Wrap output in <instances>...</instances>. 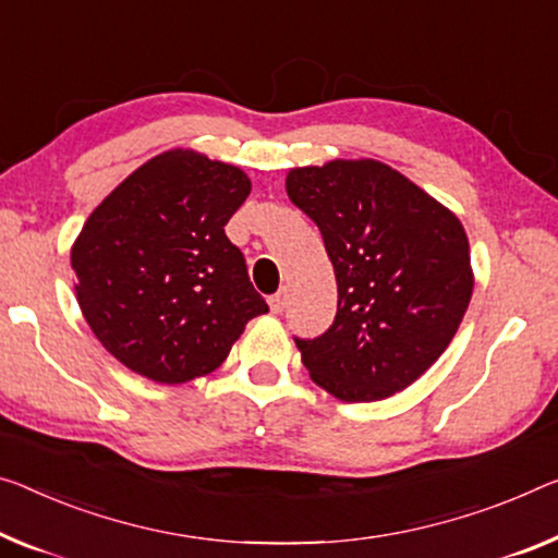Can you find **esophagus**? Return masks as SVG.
I'll return each instance as SVG.
<instances>
[{
    "label": "esophagus",
    "mask_w": 558,
    "mask_h": 558,
    "mask_svg": "<svg viewBox=\"0 0 558 558\" xmlns=\"http://www.w3.org/2000/svg\"><path fill=\"white\" fill-rule=\"evenodd\" d=\"M284 306H287V289L284 291H277V294L269 296V308H271L274 314L284 312Z\"/></svg>",
    "instance_id": "obj_1"
}]
</instances>
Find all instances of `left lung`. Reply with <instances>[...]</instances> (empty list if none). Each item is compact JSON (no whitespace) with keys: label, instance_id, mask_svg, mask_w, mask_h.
<instances>
[{"label":"left lung","instance_id":"8db88e82","mask_svg":"<svg viewBox=\"0 0 558 558\" xmlns=\"http://www.w3.org/2000/svg\"><path fill=\"white\" fill-rule=\"evenodd\" d=\"M287 194L319 227L339 291L331 327L294 339L308 376L341 401L407 389L451 344L471 302L457 214L376 159L291 169Z\"/></svg>","mask_w":558,"mask_h":558}]
</instances>
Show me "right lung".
<instances>
[{
	"label": "right lung",
	"mask_w": 558,
	"mask_h": 558,
	"mask_svg": "<svg viewBox=\"0 0 558 558\" xmlns=\"http://www.w3.org/2000/svg\"><path fill=\"white\" fill-rule=\"evenodd\" d=\"M252 192L239 167L171 149L142 165L89 214L72 246L76 302L126 368L184 384L221 366L269 306L225 234Z\"/></svg>",
	"instance_id": "1"
}]
</instances>
